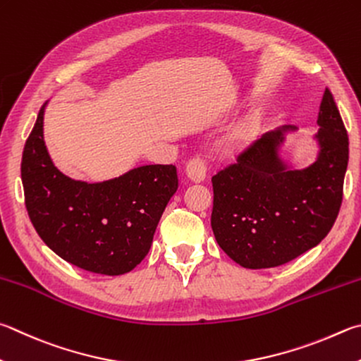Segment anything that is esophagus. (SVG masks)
I'll return each mask as SVG.
<instances>
[{
	"mask_svg": "<svg viewBox=\"0 0 361 361\" xmlns=\"http://www.w3.org/2000/svg\"><path fill=\"white\" fill-rule=\"evenodd\" d=\"M207 169H208L207 159L200 158V156H195V158L189 159L186 164V175L189 176V180L199 183L205 180Z\"/></svg>",
	"mask_w": 361,
	"mask_h": 361,
	"instance_id": "1",
	"label": "esophagus"
}]
</instances>
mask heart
I'll use <instances>...</instances> for the list:
<instances>
[{
    "label": "heart",
    "instance_id": "1",
    "mask_svg": "<svg viewBox=\"0 0 361 361\" xmlns=\"http://www.w3.org/2000/svg\"><path fill=\"white\" fill-rule=\"evenodd\" d=\"M251 130H252L251 124H243V126H240L238 129H235V133L232 134L231 140H232V142H241V140H245L246 137H247L249 134H251Z\"/></svg>",
    "mask_w": 361,
    "mask_h": 361
}]
</instances>
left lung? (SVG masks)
Here are the masks:
<instances>
[{"mask_svg": "<svg viewBox=\"0 0 361 361\" xmlns=\"http://www.w3.org/2000/svg\"><path fill=\"white\" fill-rule=\"evenodd\" d=\"M317 124L314 139L319 153L311 166L289 169L281 159L286 134L297 130L283 126L267 133L212 178L214 238L241 267L260 270L284 265L317 246L335 224L349 137L329 88Z\"/></svg>", "mask_w": 361, "mask_h": 361, "instance_id": "obj_1", "label": "left lung"}]
</instances>
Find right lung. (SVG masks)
<instances>
[{
  "instance_id": "right-lung-1",
  "label": "right lung",
  "mask_w": 361,
  "mask_h": 361,
  "mask_svg": "<svg viewBox=\"0 0 361 361\" xmlns=\"http://www.w3.org/2000/svg\"><path fill=\"white\" fill-rule=\"evenodd\" d=\"M22 156L25 205L51 251L82 270L118 276L145 259L170 197L176 167L152 164L101 183L72 180L55 167L44 142V112Z\"/></svg>"
}]
</instances>
